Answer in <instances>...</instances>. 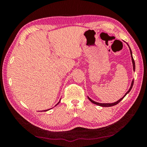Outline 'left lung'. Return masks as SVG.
I'll use <instances>...</instances> for the list:
<instances>
[{
    "label": "left lung",
    "mask_w": 147,
    "mask_h": 147,
    "mask_svg": "<svg viewBox=\"0 0 147 147\" xmlns=\"http://www.w3.org/2000/svg\"><path fill=\"white\" fill-rule=\"evenodd\" d=\"M128 47H129V45H128ZM129 49H130V54H131V61H132V64H133V69H134V71H135V69H136L135 61H134V58H133L132 53H131V49L130 48V47H129ZM133 85H134V80H132V81H131V84L130 88V89H129V90H128L127 92H126V93H125V94H124V95L123 96V97L119 99V100L115 102H113V103H99V102H96L93 100H92V99H91L90 98H89V96H88V97L89 100H90L92 103H93V104H96V105H98V106H102V107H110V106H113L116 105V104H117L118 103L120 102H121L122 100H123V99L124 98V96H125L126 95V94H127L129 93V92H130V91H131V88H132V87H133Z\"/></svg>",
    "instance_id": "1"
}]
</instances>
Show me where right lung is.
<instances>
[{"instance_id":"right-lung-1","label":"right lung","mask_w":147,"mask_h":147,"mask_svg":"<svg viewBox=\"0 0 147 147\" xmlns=\"http://www.w3.org/2000/svg\"><path fill=\"white\" fill-rule=\"evenodd\" d=\"M59 102H60V100H59V101L58 102V104H57L56 106H57V105H58V104L59 103ZM49 109H46V110H43V111H48V110H49Z\"/></svg>"}]
</instances>
